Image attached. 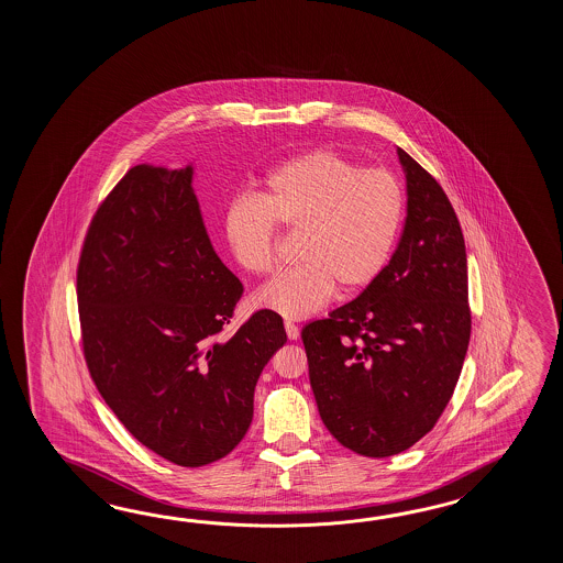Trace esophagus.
Returning <instances> with one entry per match:
<instances>
[{
    "instance_id": "34e87169",
    "label": "esophagus",
    "mask_w": 563,
    "mask_h": 563,
    "mask_svg": "<svg viewBox=\"0 0 563 563\" xmlns=\"http://www.w3.org/2000/svg\"><path fill=\"white\" fill-rule=\"evenodd\" d=\"M286 334L289 340H298L299 338V328L296 323L286 322Z\"/></svg>"
}]
</instances>
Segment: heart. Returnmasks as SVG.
Listing matches in <instances>:
<instances>
[{"mask_svg":"<svg viewBox=\"0 0 563 563\" xmlns=\"http://www.w3.org/2000/svg\"><path fill=\"white\" fill-rule=\"evenodd\" d=\"M277 223L303 231L301 265L267 282L253 303L303 320L328 306L338 286L352 294L383 276L405 223V192L393 173L318 148L274 168L262 199L241 195L228 205L223 235L243 272L264 276L276 267Z\"/></svg>","mask_w":563,"mask_h":563,"instance_id":"1","label":"heart"}]
</instances>
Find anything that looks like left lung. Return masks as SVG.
I'll list each match as a JSON object with an SVG mask.
<instances>
[{
	"instance_id": "8db88e82",
	"label": "left lung",
	"mask_w": 563,
	"mask_h": 563,
	"mask_svg": "<svg viewBox=\"0 0 563 563\" xmlns=\"http://www.w3.org/2000/svg\"><path fill=\"white\" fill-rule=\"evenodd\" d=\"M407 219L393 260L358 298L301 330L325 429L364 456L398 455L437 424L471 338L467 252L443 187L396 148Z\"/></svg>"
}]
</instances>
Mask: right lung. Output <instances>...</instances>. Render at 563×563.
Masks as SVG:
<instances>
[{
  "instance_id": "1",
  "label": "right lung",
  "mask_w": 563,
  "mask_h": 563,
  "mask_svg": "<svg viewBox=\"0 0 563 563\" xmlns=\"http://www.w3.org/2000/svg\"><path fill=\"white\" fill-rule=\"evenodd\" d=\"M76 286L88 371L126 431L180 467L229 455L287 335L260 310L219 338L243 286L207 235L192 165L120 179L92 217Z\"/></svg>"
}]
</instances>
